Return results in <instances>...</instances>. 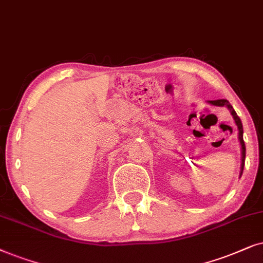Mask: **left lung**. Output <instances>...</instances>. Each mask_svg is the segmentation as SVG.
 Listing matches in <instances>:
<instances>
[{
  "label": "left lung",
  "mask_w": 263,
  "mask_h": 263,
  "mask_svg": "<svg viewBox=\"0 0 263 263\" xmlns=\"http://www.w3.org/2000/svg\"><path fill=\"white\" fill-rule=\"evenodd\" d=\"M209 103L214 104V106H226L229 108L231 114H232V117L234 119V121H236V125L238 126V132H239V141H240V144H241V171H240V174L243 173V170H244V163H246V144H244V139H243V125H241V121L239 117H238L236 111H234L233 107L231 106L230 102L227 100H215V101H209Z\"/></svg>",
  "instance_id": "8db88e82"
}]
</instances>
